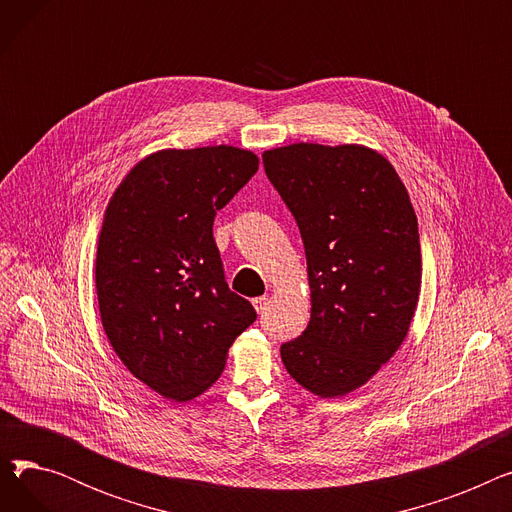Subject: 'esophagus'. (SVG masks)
Wrapping results in <instances>:
<instances>
[{
  "label": "esophagus",
  "mask_w": 512,
  "mask_h": 512,
  "mask_svg": "<svg viewBox=\"0 0 512 512\" xmlns=\"http://www.w3.org/2000/svg\"><path fill=\"white\" fill-rule=\"evenodd\" d=\"M253 307H255V311H257V313H263V311L267 309V299H265V297H257V299H253Z\"/></svg>",
  "instance_id": "esophagus-1"
}]
</instances>
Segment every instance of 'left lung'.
<instances>
[{
  "instance_id": "left-lung-1",
  "label": "left lung",
  "mask_w": 512,
  "mask_h": 512,
  "mask_svg": "<svg viewBox=\"0 0 512 512\" xmlns=\"http://www.w3.org/2000/svg\"><path fill=\"white\" fill-rule=\"evenodd\" d=\"M263 168L297 220L311 319L280 348L305 390L338 398L369 382L407 338L421 290L417 215L390 161L363 145L294 143Z\"/></svg>"
}]
</instances>
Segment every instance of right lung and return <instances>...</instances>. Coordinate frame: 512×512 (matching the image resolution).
<instances>
[{
    "mask_svg": "<svg viewBox=\"0 0 512 512\" xmlns=\"http://www.w3.org/2000/svg\"><path fill=\"white\" fill-rule=\"evenodd\" d=\"M259 168L230 145L161 149L107 203L95 286L107 340L134 378L184 402L224 371L257 313L224 278L213 220Z\"/></svg>",
    "mask_w": 512,
    "mask_h": 512,
    "instance_id": "1",
    "label": "right lung"
}]
</instances>
